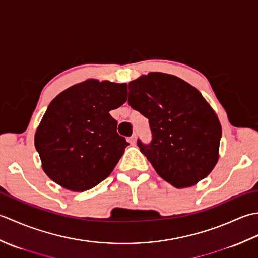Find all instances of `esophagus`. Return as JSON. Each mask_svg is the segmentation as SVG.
<instances>
[{
  "label": "esophagus",
  "instance_id": "obj_1",
  "mask_svg": "<svg viewBox=\"0 0 258 258\" xmlns=\"http://www.w3.org/2000/svg\"><path fill=\"white\" fill-rule=\"evenodd\" d=\"M130 143H131V144H135V143H136V135H133L132 138L130 139Z\"/></svg>",
  "mask_w": 258,
  "mask_h": 258
}]
</instances>
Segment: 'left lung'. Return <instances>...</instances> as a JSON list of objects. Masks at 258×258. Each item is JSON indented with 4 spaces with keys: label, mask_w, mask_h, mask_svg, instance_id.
<instances>
[{
    "label": "left lung",
    "mask_w": 258,
    "mask_h": 258,
    "mask_svg": "<svg viewBox=\"0 0 258 258\" xmlns=\"http://www.w3.org/2000/svg\"><path fill=\"white\" fill-rule=\"evenodd\" d=\"M128 104L149 118L152 142L141 152L176 188L193 186L220 157L222 126L199 90L175 75L151 72L128 83Z\"/></svg>",
    "instance_id": "1"
}]
</instances>
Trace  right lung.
Instances as JSON below:
<instances>
[{"label": "right lung", "instance_id": "add662e5", "mask_svg": "<svg viewBox=\"0 0 258 258\" xmlns=\"http://www.w3.org/2000/svg\"><path fill=\"white\" fill-rule=\"evenodd\" d=\"M127 84L86 80L50 103L35 132L42 168L53 182L84 191L112 173L128 145L109 111L127 100Z\"/></svg>", "mask_w": 258, "mask_h": 258}]
</instances>
